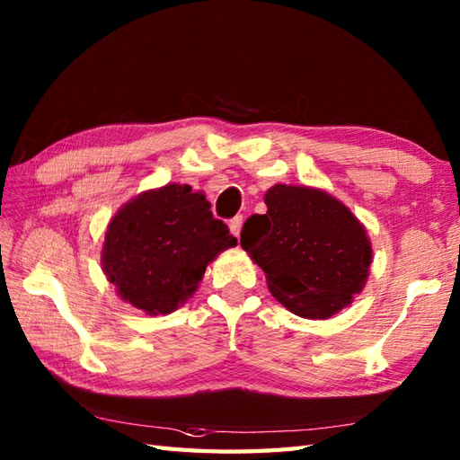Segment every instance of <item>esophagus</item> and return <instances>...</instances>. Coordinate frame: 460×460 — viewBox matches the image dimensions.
Here are the masks:
<instances>
[{
  "mask_svg": "<svg viewBox=\"0 0 460 460\" xmlns=\"http://www.w3.org/2000/svg\"><path fill=\"white\" fill-rule=\"evenodd\" d=\"M241 227H243V215H237V217H233V219L229 221V229H231V233H233V235H235V237H239Z\"/></svg>",
  "mask_w": 460,
  "mask_h": 460,
  "instance_id": "1",
  "label": "esophagus"
}]
</instances>
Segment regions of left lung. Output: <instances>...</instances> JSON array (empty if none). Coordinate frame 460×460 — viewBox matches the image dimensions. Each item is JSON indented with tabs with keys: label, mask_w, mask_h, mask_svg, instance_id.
Wrapping results in <instances>:
<instances>
[{
	"label": "left lung",
	"mask_w": 460,
	"mask_h": 460,
	"mask_svg": "<svg viewBox=\"0 0 460 460\" xmlns=\"http://www.w3.org/2000/svg\"><path fill=\"white\" fill-rule=\"evenodd\" d=\"M267 213L252 215L241 247L265 270L270 295L292 314L326 320L364 290L371 241L354 213L310 185L277 183L265 193Z\"/></svg>",
	"instance_id": "obj_1"
}]
</instances>
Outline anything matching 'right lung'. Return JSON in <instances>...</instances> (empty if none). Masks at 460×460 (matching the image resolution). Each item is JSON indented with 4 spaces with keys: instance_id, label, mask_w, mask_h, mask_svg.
Segmentation results:
<instances>
[{
    "instance_id": "obj_1",
    "label": "right lung",
    "mask_w": 460,
    "mask_h": 460,
    "mask_svg": "<svg viewBox=\"0 0 460 460\" xmlns=\"http://www.w3.org/2000/svg\"><path fill=\"white\" fill-rule=\"evenodd\" d=\"M235 245L203 191L168 183L138 193L114 213L101 262L116 295L158 316L191 298L209 262Z\"/></svg>"
}]
</instances>
